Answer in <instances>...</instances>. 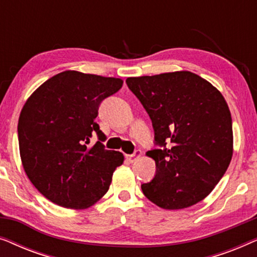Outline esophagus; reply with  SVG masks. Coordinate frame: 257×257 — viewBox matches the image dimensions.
Here are the masks:
<instances>
[{"label": "esophagus", "mask_w": 257, "mask_h": 257, "mask_svg": "<svg viewBox=\"0 0 257 257\" xmlns=\"http://www.w3.org/2000/svg\"><path fill=\"white\" fill-rule=\"evenodd\" d=\"M140 156H142V151L136 150L132 154H126L125 157H126V159L130 161V163H133V161H136V159H138Z\"/></svg>", "instance_id": "1"}]
</instances>
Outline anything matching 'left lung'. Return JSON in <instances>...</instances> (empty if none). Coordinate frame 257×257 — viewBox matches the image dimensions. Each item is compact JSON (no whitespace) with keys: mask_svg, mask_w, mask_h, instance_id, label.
I'll return each mask as SVG.
<instances>
[{"mask_svg":"<svg viewBox=\"0 0 257 257\" xmlns=\"http://www.w3.org/2000/svg\"><path fill=\"white\" fill-rule=\"evenodd\" d=\"M128 89L149 113L156 161L144 195L164 209H182L206 198L233 156L229 107L220 91L189 71L130 77Z\"/></svg>","mask_w":257,"mask_h":257,"instance_id":"1","label":"left lung"}]
</instances>
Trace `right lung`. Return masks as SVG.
Masks as SVG:
<instances>
[{"mask_svg": "<svg viewBox=\"0 0 257 257\" xmlns=\"http://www.w3.org/2000/svg\"><path fill=\"white\" fill-rule=\"evenodd\" d=\"M121 86L113 77L64 71L26 101L17 126L21 159L29 180L51 202L84 209L108 191L124 156L105 150L106 137L94 119L101 101ZM94 134L98 142L90 148Z\"/></svg>", "mask_w": 257, "mask_h": 257, "instance_id": "right-lung-1", "label": "right lung"}]
</instances>
